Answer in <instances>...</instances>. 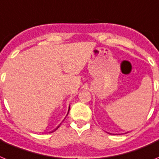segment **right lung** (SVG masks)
I'll use <instances>...</instances> for the list:
<instances>
[{
    "label": "right lung",
    "mask_w": 159,
    "mask_h": 159,
    "mask_svg": "<svg viewBox=\"0 0 159 159\" xmlns=\"http://www.w3.org/2000/svg\"><path fill=\"white\" fill-rule=\"evenodd\" d=\"M68 111H69V110H68ZM58 128H59V126H58V127H57V128H56V129H55V131H56V130H57V129H58Z\"/></svg>",
    "instance_id": "obj_1"
}]
</instances>
